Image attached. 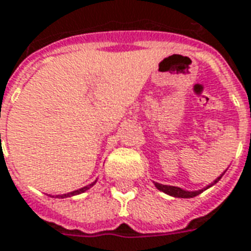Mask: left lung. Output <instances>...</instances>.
Returning a JSON list of instances; mask_svg holds the SVG:
<instances>
[{
    "instance_id": "1",
    "label": "left lung",
    "mask_w": 251,
    "mask_h": 251,
    "mask_svg": "<svg viewBox=\"0 0 251 251\" xmlns=\"http://www.w3.org/2000/svg\"><path fill=\"white\" fill-rule=\"evenodd\" d=\"M222 176H224V174H222ZM222 176H221V177H222ZM221 177L217 178L214 181V183L218 182L221 179ZM155 186H157V189L161 190V192L166 193L169 196L178 197V198H193V197L198 196V194H201L203 190H206V189H202V190H198V192H186V190H182V189H179V187L168 186V185H161V183H155Z\"/></svg>"
}]
</instances>
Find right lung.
Segmentation results:
<instances>
[{
  "mask_svg": "<svg viewBox=\"0 0 251 251\" xmlns=\"http://www.w3.org/2000/svg\"><path fill=\"white\" fill-rule=\"evenodd\" d=\"M94 183H96V181H94V182H93V183H90V185H88V186H85V187H82V189H78V190H75V192L68 193V194H62V196H57V197H58V198H59V197H61V198H65V197L77 196V194H81V193L86 192V190H88V189H90V187H92L93 185H94Z\"/></svg>",
  "mask_w": 251,
  "mask_h": 251,
  "instance_id": "right-lung-1",
  "label": "right lung"
}]
</instances>
